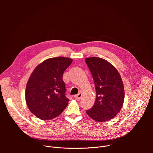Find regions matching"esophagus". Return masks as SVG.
I'll list each match as a JSON object with an SVG mask.
<instances>
[{
    "mask_svg": "<svg viewBox=\"0 0 153 153\" xmlns=\"http://www.w3.org/2000/svg\"><path fill=\"white\" fill-rule=\"evenodd\" d=\"M82 93H79L77 95H75L74 96V98L76 99V100H80L81 98H82Z\"/></svg>",
    "mask_w": 153,
    "mask_h": 153,
    "instance_id": "esophagus-1",
    "label": "esophagus"
}]
</instances>
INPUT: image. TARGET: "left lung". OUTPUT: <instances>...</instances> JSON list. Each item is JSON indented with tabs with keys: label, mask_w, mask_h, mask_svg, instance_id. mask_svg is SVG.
<instances>
[{
	"label": "left lung",
	"mask_w": 153,
	"mask_h": 153,
	"mask_svg": "<svg viewBox=\"0 0 153 153\" xmlns=\"http://www.w3.org/2000/svg\"><path fill=\"white\" fill-rule=\"evenodd\" d=\"M92 74L96 92L93 106L86 112L97 122H106L114 118L122 108L125 93L123 82L116 68L99 57L85 59Z\"/></svg>",
	"instance_id": "8db88e82"
}]
</instances>
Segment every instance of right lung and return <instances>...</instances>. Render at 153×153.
<instances>
[{
  "label": "right lung",
  "mask_w": 153,
  "mask_h": 153,
  "mask_svg": "<svg viewBox=\"0 0 153 153\" xmlns=\"http://www.w3.org/2000/svg\"><path fill=\"white\" fill-rule=\"evenodd\" d=\"M73 60L64 57L50 58L34 69L27 84L25 100L30 111L42 120L60 115L68 104L62 77Z\"/></svg>",
  "instance_id": "obj_1"
}]
</instances>
